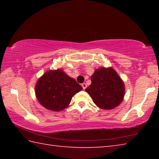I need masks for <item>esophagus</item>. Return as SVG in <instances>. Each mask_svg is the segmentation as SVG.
<instances>
[{
  "mask_svg": "<svg viewBox=\"0 0 159 159\" xmlns=\"http://www.w3.org/2000/svg\"><path fill=\"white\" fill-rule=\"evenodd\" d=\"M81 86L83 87V90H85V88H86V87H87V85H86V83H82Z\"/></svg>",
  "mask_w": 159,
  "mask_h": 159,
  "instance_id": "obj_1",
  "label": "esophagus"
}]
</instances>
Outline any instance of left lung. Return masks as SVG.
Returning <instances> with one entry per match:
<instances>
[{
  "mask_svg": "<svg viewBox=\"0 0 159 159\" xmlns=\"http://www.w3.org/2000/svg\"><path fill=\"white\" fill-rule=\"evenodd\" d=\"M91 82L85 91L99 108L112 109L122 102L125 85L114 69L102 67L95 70Z\"/></svg>",
  "mask_w": 159,
  "mask_h": 159,
  "instance_id": "left-lung-1",
  "label": "left lung"
}]
</instances>
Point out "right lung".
Wrapping results in <instances>:
<instances>
[{"label":"right lung","instance_id":"right-lung-1","mask_svg":"<svg viewBox=\"0 0 159 159\" xmlns=\"http://www.w3.org/2000/svg\"><path fill=\"white\" fill-rule=\"evenodd\" d=\"M36 95L43 107L60 111L66 108L75 94L83 88L61 69L50 70L38 80Z\"/></svg>","mask_w":159,"mask_h":159}]
</instances>
